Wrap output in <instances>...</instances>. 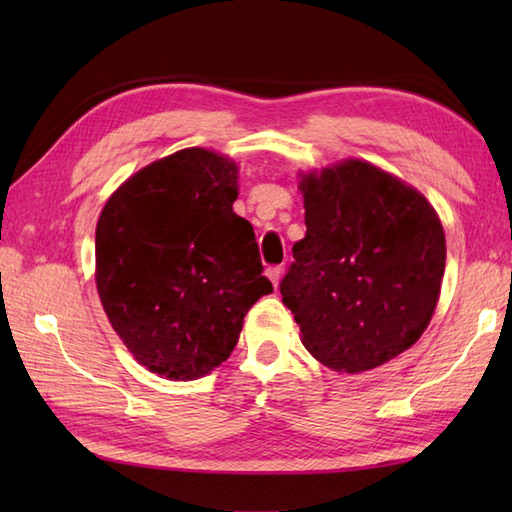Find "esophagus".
<instances>
[{"mask_svg": "<svg viewBox=\"0 0 512 512\" xmlns=\"http://www.w3.org/2000/svg\"><path fill=\"white\" fill-rule=\"evenodd\" d=\"M281 273H284V268H281V266H270V268L266 270V275H268V279H270V281H273V286H275V288L279 286Z\"/></svg>", "mask_w": 512, "mask_h": 512, "instance_id": "obj_1", "label": "esophagus"}]
</instances>
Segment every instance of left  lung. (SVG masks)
Returning a JSON list of instances; mask_svg holds the SVG:
<instances>
[{"mask_svg":"<svg viewBox=\"0 0 512 512\" xmlns=\"http://www.w3.org/2000/svg\"><path fill=\"white\" fill-rule=\"evenodd\" d=\"M306 237L279 290L303 345L336 372L383 365L427 330L447 244L422 193L363 160L301 178Z\"/></svg>","mask_w":512,"mask_h":512,"instance_id":"8db88e82","label":"left lung"}]
</instances>
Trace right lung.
<instances>
[{"instance_id": "add662e5", "label": "right lung", "mask_w": 512, "mask_h": 512, "mask_svg": "<svg viewBox=\"0 0 512 512\" xmlns=\"http://www.w3.org/2000/svg\"><path fill=\"white\" fill-rule=\"evenodd\" d=\"M235 200V162L191 147L140 169L103 206L96 288L149 372L209 374L231 356L253 303L273 292Z\"/></svg>"}]
</instances>
